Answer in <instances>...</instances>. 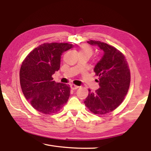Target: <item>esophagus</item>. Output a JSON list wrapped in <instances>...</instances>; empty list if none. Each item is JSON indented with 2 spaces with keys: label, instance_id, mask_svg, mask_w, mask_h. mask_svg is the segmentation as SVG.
<instances>
[{
  "label": "esophagus",
  "instance_id": "esophagus-1",
  "mask_svg": "<svg viewBox=\"0 0 151 151\" xmlns=\"http://www.w3.org/2000/svg\"><path fill=\"white\" fill-rule=\"evenodd\" d=\"M70 88H71L72 89H78L79 88V86L72 84H70Z\"/></svg>",
  "mask_w": 151,
  "mask_h": 151
}]
</instances>
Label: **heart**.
<instances>
[{
  "label": "heart",
  "mask_w": 151,
  "mask_h": 151,
  "mask_svg": "<svg viewBox=\"0 0 151 151\" xmlns=\"http://www.w3.org/2000/svg\"><path fill=\"white\" fill-rule=\"evenodd\" d=\"M79 54H87L89 56H91L93 54V50L87 45H83L80 49Z\"/></svg>",
  "instance_id": "heart-1"
}]
</instances>
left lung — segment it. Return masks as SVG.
I'll return each instance as SVG.
<instances>
[{
	"instance_id": "8db88e82",
	"label": "left lung",
	"mask_w": 151,
	"mask_h": 151,
	"mask_svg": "<svg viewBox=\"0 0 151 151\" xmlns=\"http://www.w3.org/2000/svg\"><path fill=\"white\" fill-rule=\"evenodd\" d=\"M87 42L104 51V55L95 66L94 72L99 76L100 88L89 93L84 101L92 113L104 115L116 109L123 101L129 91L130 73L127 60L116 48L99 41Z\"/></svg>"
}]
</instances>
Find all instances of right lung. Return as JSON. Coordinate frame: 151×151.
Returning a JSON list of instances; mask_svg holds the SVG:
<instances>
[{"label": "right lung", "mask_w": 151, "mask_h": 151, "mask_svg": "<svg viewBox=\"0 0 151 151\" xmlns=\"http://www.w3.org/2000/svg\"><path fill=\"white\" fill-rule=\"evenodd\" d=\"M73 47L65 43H45L31 51L23 60L19 76L25 98L44 114L59 111L70 96L69 85L56 82L52 75L60 67L61 56Z\"/></svg>", "instance_id": "obj_1"}]
</instances>
